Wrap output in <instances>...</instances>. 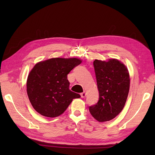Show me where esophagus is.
Listing matches in <instances>:
<instances>
[{"label": "esophagus", "mask_w": 155, "mask_h": 155, "mask_svg": "<svg viewBox=\"0 0 155 155\" xmlns=\"http://www.w3.org/2000/svg\"><path fill=\"white\" fill-rule=\"evenodd\" d=\"M81 97H82V98H83V97H85V96H86V92L84 91L83 92H82V93H81Z\"/></svg>", "instance_id": "1"}]
</instances>
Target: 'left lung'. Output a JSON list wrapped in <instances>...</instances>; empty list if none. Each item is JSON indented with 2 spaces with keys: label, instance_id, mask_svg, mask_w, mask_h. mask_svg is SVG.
Instances as JSON below:
<instances>
[{
  "label": "left lung",
  "instance_id": "left-lung-1",
  "mask_svg": "<svg viewBox=\"0 0 155 155\" xmlns=\"http://www.w3.org/2000/svg\"><path fill=\"white\" fill-rule=\"evenodd\" d=\"M93 64L99 100L89 107V111L96 120L104 122L114 118L123 110L129 91V74L118 59H110L107 61L95 59Z\"/></svg>",
  "mask_w": 155,
  "mask_h": 155
}]
</instances>
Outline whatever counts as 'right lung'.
<instances>
[{"mask_svg":"<svg viewBox=\"0 0 155 155\" xmlns=\"http://www.w3.org/2000/svg\"><path fill=\"white\" fill-rule=\"evenodd\" d=\"M81 60L51 58L37 63L27 79V94L31 105L41 115L54 118L66 110L79 94L69 89L67 75Z\"/></svg>","mask_w":155,"mask_h":155,"instance_id":"1","label":"right lung"}]
</instances>
